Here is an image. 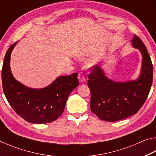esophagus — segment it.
Masks as SVG:
<instances>
[{
	"mask_svg": "<svg viewBox=\"0 0 156 156\" xmlns=\"http://www.w3.org/2000/svg\"><path fill=\"white\" fill-rule=\"evenodd\" d=\"M78 79L79 82H80V83H83V82L85 80V78H84V76L83 75V73H80L78 76Z\"/></svg>",
	"mask_w": 156,
	"mask_h": 156,
	"instance_id": "obj_1",
	"label": "esophagus"
}]
</instances>
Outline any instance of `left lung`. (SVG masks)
I'll use <instances>...</instances> for the list:
<instances>
[{
  "label": "left lung",
  "instance_id": "1",
  "mask_svg": "<svg viewBox=\"0 0 156 156\" xmlns=\"http://www.w3.org/2000/svg\"><path fill=\"white\" fill-rule=\"evenodd\" d=\"M132 47L140 51L142 57L138 78L117 82L108 78L100 66L92 67L87 84L91 91L90 109L100 120L114 122L136 114L144 105L153 81V65L146 47L136 35Z\"/></svg>",
  "mask_w": 156,
  "mask_h": 156
}]
</instances>
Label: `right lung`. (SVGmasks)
<instances>
[{"instance_id": "right-lung-1", "label": "right lung", "mask_w": 156, "mask_h": 156, "mask_svg": "<svg viewBox=\"0 0 156 156\" xmlns=\"http://www.w3.org/2000/svg\"><path fill=\"white\" fill-rule=\"evenodd\" d=\"M16 43L7 50L2 69V83L7 101L18 115L34 124L56 120L64 112L69 95L78 85V73L58 77L42 89L30 88L14 78L10 69V58Z\"/></svg>"}]
</instances>
